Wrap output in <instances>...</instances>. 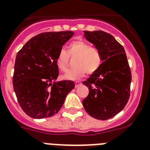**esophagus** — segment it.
I'll use <instances>...</instances> for the list:
<instances>
[{"instance_id": "1", "label": "esophagus", "mask_w": 150, "mask_h": 150, "mask_svg": "<svg viewBox=\"0 0 150 150\" xmlns=\"http://www.w3.org/2000/svg\"><path fill=\"white\" fill-rule=\"evenodd\" d=\"M75 87L77 88V87L80 86L82 85V82H80V81H76V82H75Z\"/></svg>"}]
</instances>
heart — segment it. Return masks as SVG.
Returning <instances> with one entry per match:
<instances>
[{
	"instance_id": "b5f03b06",
	"label": "heart",
	"mask_w": 150,
	"mask_h": 150,
	"mask_svg": "<svg viewBox=\"0 0 150 150\" xmlns=\"http://www.w3.org/2000/svg\"><path fill=\"white\" fill-rule=\"evenodd\" d=\"M69 57L74 59L75 68L68 71L63 78L68 80H76L87 74H93L98 70L102 64V56L96 48L91 47L89 43L82 40H75L69 43L68 50L58 52L55 62L59 70H67Z\"/></svg>"
}]
</instances>
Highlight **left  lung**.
Listing matches in <instances>:
<instances>
[{
  "label": "left lung",
  "instance_id": "8db88e82",
  "mask_svg": "<svg viewBox=\"0 0 150 150\" xmlns=\"http://www.w3.org/2000/svg\"><path fill=\"white\" fill-rule=\"evenodd\" d=\"M85 37L102 56V64L82 84L89 93L83 100L86 111L94 118L107 120L121 112L130 96L132 74L123 46L106 32L84 31Z\"/></svg>",
  "mask_w": 150,
  "mask_h": 150
}]
</instances>
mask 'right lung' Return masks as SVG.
<instances>
[{
    "instance_id": "right-lung-1",
    "label": "right lung",
    "mask_w": 150,
    "mask_h": 150,
    "mask_svg": "<svg viewBox=\"0 0 150 150\" xmlns=\"http://www.w3.org/2000/svg\"><path fill=\"white\" fill-rule=\"evenodd\" d=\"M71 31L48 32L31 38L15 58L13 88L23 111L35 119L50 117L63 106L75 88L73 81H58L56 57Z\"/></svg>"
}]
</instances>
